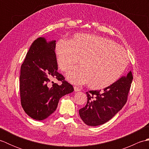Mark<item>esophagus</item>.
<instances>
[{
    "mask_svg": "<svg viewBox=\"0 0 149 149\" xmlns=\"http://www.w3.org/2000/svg\"><path fill=\"white\" fill-rule=\"evenodd\" d=\"M74 91H81V88H79V87H77V86H74Z\"/></svg>",
    "mask_w": 149,
    "mask_h": 149,
    "instance_id": "esophagus-1",
    "label": "esophagus"
}]
</instances>
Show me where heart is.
<instances>
[{"instance_id": "heart-1", "label": "heart", "mask_w": 149, "mask_h": 149, "mask_svg": "<svg viewBox=\"0 0 149 149\" xmlns=\"http://www.w3.org/2000/svg\"><path fill=\"white\" fill-rule=\"evenodd\" d=\"M54 52L59 68L68 72L78 62L81 66L67 74L77 84L87 83L93 90L108 87L118 81L129 63L125 50L106 38L94 34H76L69 40H59Z\"/></svg>"}]
</instances>
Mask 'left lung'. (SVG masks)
<instances>
[{
	"instance_id": "8db88e82",
	"label": "left lung",
	"mask_w": 149,
	"mask_h": 149,
	"mask_svg": "<svg viewBox=\"0 0 149 149\" xmlns=\"http://www.w3.org/2000/svg\"><path fill=\"white\" fill-rule=\"evenodd\" d=\"M132 79V72H129L103 91L86 92V105L79 111L83 121L88 125L97 126L111 119L127 102Z\"/></svg>"
}]
</instances>
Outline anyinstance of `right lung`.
Returning a JSON list of instances; mask_svg holds the SVG:
<instances>
[{
  "instance_id": "1",
  "label": "right lung",
  "mask_w": 149,
  "mask_h": 149,
  "mask_svg": "<svg viewBox=\"0 0 149 149\" xmlns=\"http://www.w3.org/2000/svg\"><path fill=\"white\" fill-rule=\"evenodd\" d=\"M56 41L40 37L31 45L20 68V95L22 106L36 120L47 118L55 111L60 98L74 89L58 72L54 52ZM62 81L60 85L52 81Z\"/></svg>"
}]
</instances>
